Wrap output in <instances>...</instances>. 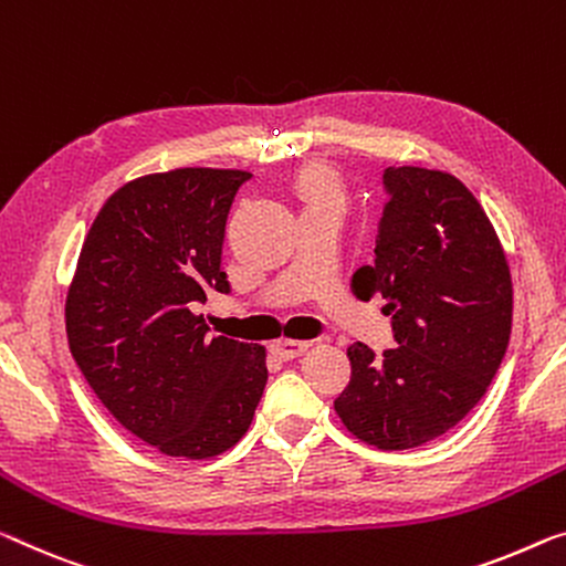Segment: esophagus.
Returning <instances> with one entry per match:
<instances>
[{
  "label": "esophagus",
  "mask_w": 566,
  "mask_h": 566,
  "mask_svg": "<svg viewBox=\"0 0 566 566\" xmlns=\"http://www.w3.org/2000/svg\"><path fill=\"white\" fill-rule=\"evenodd\" d=\"M308 342H301V338H277L273 344V352L281 356V359H293V356H298L308 349Z\"/></svg>",
  "instance_id": "esophagus-1"
}]
</instances>
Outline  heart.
<instances>
[{
  "mask_svg": "<svg viewBox=\"0 0 566 566\" xmlns=\"http://www.w3.org/2000/svg\"><path fill=\"white\" fill-rule=\"evenodd\" d=\"M295 197L303 205V210H311V207L321 205H336L342 207V187L334 179V174L326 169H306L301 171L298 181H295Z\"/></svg>",
  "mask_w": 566,
  "mask_h": 566,
  "instance_id": "1",
  "label": "heart"
}]
</instances>
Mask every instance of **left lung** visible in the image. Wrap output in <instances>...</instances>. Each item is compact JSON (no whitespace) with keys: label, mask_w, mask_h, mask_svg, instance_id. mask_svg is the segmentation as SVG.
<instances>
[{"label":"left lung","mask_w":566,"mask_h":566,"mask_svg":"<svg viewBox=\"0 0 566 566\" xmlns=\"http://www.w3.org/2000/svg\"><path fill=\"white\" fill-rule=\"evenodd\" d=\"M385 189L374 263L354 273L352 293L387 301L399 346L374 356L352 344L334 410L356 440L410 450L481 402L511 338L514 285L489 214L453 174L389 167Z\"/></svg>","instance_id":"obj_1"}]
</instances>
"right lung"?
<instances>
[{
  "instance_id": "add662e5",
  "label": "right lung",
  "mask_w": 566,
  "mask_h": 566,
  "mask_svg": "<svg viewBox=\"0 0 566 566\" xmlns=\"http://www.w3.org/2000/svg\"><path fill=\"white\" fill-rule=\"evenodd\" d=\"M242 169L146 174L101 207L65 298L71 354L103 407L169 458L230 450L263 397L265 346L207 336L197 303L228 293L224 222Z\"/></svg>"
}]
</instances>
